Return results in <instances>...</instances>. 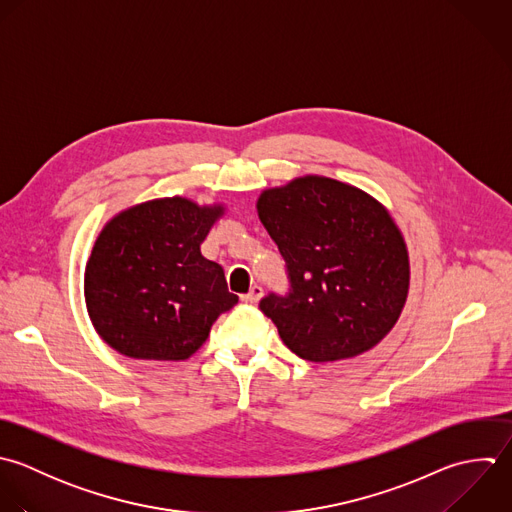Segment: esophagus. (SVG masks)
Returning <instances> with one entry per match:
<instances>
[{
  "label": "esophagus",
  "instance_id": "34e87169",
  "mask_svg": "<svg viewBox=\"0 0 512 512\" xmlns=\"http://www.w3.org/2000/svg\"><path fill=\"white\" fill-rule=\"evenodd\" d=\"M261 297H263V289H261L259 285H253V287H251V291H249L247 295H243L241 299H243L245 303H257Z\"/></svg>",
  "mask_w": 512,
  "mask_h": 512
}]
</instances>
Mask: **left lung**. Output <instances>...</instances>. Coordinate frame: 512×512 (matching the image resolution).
Instances as JSON below:
<instances>
[{
	"mask_svg": "<svg viewBox=\"0 0 512 512\" xmlns=\"http://www.w3.org/2000/svg\"><path fill=\"white\" fill-rule=\"evenodd\" d=\"M257 215L291 277L289 297L269 295L261 311L295 355L343 361L391 333L409 297L411 263L405 237L379 199L309 173L261 191Z\"/></svg>",
	"mask_w": 512,
	"mask_h": 512,
	"instance_id": "left-lung-1",
	"label": "left lung"
}]
</instances>
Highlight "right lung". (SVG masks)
I'll return each mask as SVG.
<instances>
[{
  "label": "right lung",
  "mask_w": 512,
  "mask_h": 512,
  "mask_svg": "<svg viewBox=\"0 0 512 512\" xmlns=\"http://www.w3.org/2000/svg\"><path fill=\"white\" fill-rule=\"evenodd\" d=\"M223 203L173 195L131 205L99 231L83 273L87 315L117 353L139 361H183L239 297L223 267L201 255Z\"/></svg>",
  "instance_id": "add662e5"
}]
</instances>
